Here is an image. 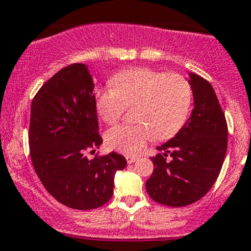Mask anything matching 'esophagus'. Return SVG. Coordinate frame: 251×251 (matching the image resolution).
I'll return each instance as SVG.
<instances>
[{
	"instance_id": "34e87169",
	"label": "esophagus",
	"mask_w": 251,
	"mask_h": 251,
	"mask_svg": "<svg viewBox=\"0 0 251 251\" xmlns=\"http://www.w3.org/2000/svg\"><path fill=\"white\" fill-rule=\"evenodd\" d=\"M126 163L131 164V163H134V162L138 161V157H135V156H126Z\"/></svg>"
}]
</instances>
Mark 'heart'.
Listing matches in <instances>:
<instances>
[{
  "mask_svg": "<svg viewBox=\"0 0 251 251\" xmlns=\"http://www.w3.org/2000/svg\"><path fill=\"white\" fill-rule=\"evenodd\" d=\"M112 88L97 93V110L107 125H115L126 107L134 105V125L111 128L105 140L110 149L126 154L140 151L151 139L168 140L185 125L192 105V87L182 75L164 74L149 68L118 72L110 81Z\"/></svg>",
  "mask_w": 251,
  "mask_h": 251,
  "instance_id": "b5f03b06",
  "label": "heart"
}]
</instances>
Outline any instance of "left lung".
I'll return each mask as SVG.
<instances>
[{"mask_svg":"<svg viewBox=\"0 0 251 251\" xmlns=\"http://www.w3.org/2000/svg\"><path fill=\"white\" fill-rule=\"evenodd\" d=\"M195 107L181 130L157 147L146 191L154 202L186 206L209 192L218 179L227 150V122L213 86L191 74ZM172 157L170 161L166 158Z\"/></svg>","mask_w":251,"mask_h":251,"instance_id":"8db88e82","label":"left lung"}]
</instances>
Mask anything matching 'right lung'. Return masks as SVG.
I'll return each mask as SVG.
<instances>
[{"mask_svg":"<svg viewBox=\"0 0 251 251\" xmlns=\"http://www.w3.org/2000/svg\"><path fill=\"white\" fill-rule=\"evenodd\" d=\"M92 77L83 64H71L40 88L31 102L29 147L41 182L58 202L77 210L111 200L123 156L87 157L102 144Z\"/></svg>","mask_w":251,"mask_h":251,"instance_id":"right-lung-1","label":"right lung"}]
</instances>
